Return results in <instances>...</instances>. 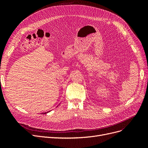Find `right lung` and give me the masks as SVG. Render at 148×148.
<instances>
[{"mask_svg":"<svg viewBox=\"0 0 148 148\" xmlns=\"http://www.w3.org/2000/svg\"><path fill=\"white\" fill-rule=\"evenodd\" d=\"M50 111H49V112H45V113H42V114H47V113H48L49 112H50Z\"/></svg>","mask_w":148,"mask_h":148,"instance_id":"add662e5","label":"right lung"}]
</instances>
